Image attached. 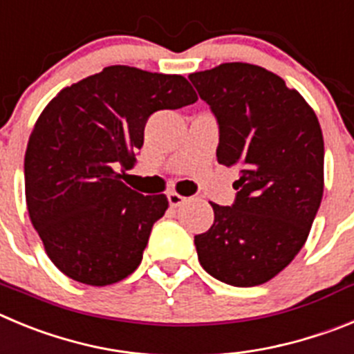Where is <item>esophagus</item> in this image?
Returning <instances> with one entry per match:
<instances>
[{
	"label": "esophagus",
	"mask_w": 354,
	"mask_h": 354,
	"mask_svg": "<svg viewBox=\"0 0 354 354\" xmlns=\"http://www.w3.org/2000/svg\"><path fill=\"white\" fill-rule=\"evenodd\" d=\"M167 199H169V205L173 206V208H178V206H181L185 201H187V197H183L178 192H169L167 194Z\"/></svg>",
	"instance_id": "34e87169"
}]
</instances>
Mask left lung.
I'll return each mask as SVG.
<instances>
[{
	"label": "left lung",
	"mask_w": 354,
	"mask_h": 354,
	"mask_svg": "<svg viewBox=\"0 0 354 354\" xmlns=\"http://www.w3.org/2000/svg\"><path fill=\"white\" fill-rule=\"evenodd\" d=\"M221 127L216 160L238 165L232 206L212 203L215 221L194 238L216 280L252 288L272 280L307 241L324 189V142L305 98L250 63L190 74Z\"/></svg>",
	"instance_id": "8db88e82"
}]
</instances>
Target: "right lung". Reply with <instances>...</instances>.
<instances>
[{
    "label": "right lung",
    "instance_id": "1",
    "mask_svg": "<svg viewBox=\"0 0 354 354\" xmlns=\"http://www.w3.org/2000/svg\"><path fill=\"white\" fill-rule=\"evenodd\" d=\"M196 100L183 75L113 65L47 104L28 141L24 187L31 224L59 272L88 286L136 272L169 201L132 190L120 169L136 164L155 111Z\"/></svg>",
    "mask_w": 354,
    "mask_h": 354
}]
</instances>
